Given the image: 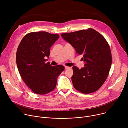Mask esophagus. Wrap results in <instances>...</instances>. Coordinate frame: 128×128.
I'll list each match as a JSON object with an SVG mask.
<instances>
[{"label":"esophagus","instance_id":"esophagus-1","mask_svg":"<svg viewBox=\"0 0 128 128\" xmlns=\"http://www.w3.org/2000/svg\"><path fill=\"white\" fill-rule=\"evenodd\" d=\"M64 68H65V70H67V69H68V68H70V67L68 66H64Z\"/></svg>","mask_w":128,"mask_h":128}]
</instances>
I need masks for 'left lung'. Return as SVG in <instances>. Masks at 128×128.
Segmentation results:
<instances>
[{"label": "left lung", "mask_w": 128, "mask_h": 128, "mask_svg": "<svg viewBox=\"0 0 128 128\" xmlns=\"http://www.w3.org/2000/svg\"><path fill=\"white\" fill-rule=\"evenodd\" d=\"M62 37L82 56L84 67H72V81L75 89L82 93L97 91L109 75L112 64L110 47L104 37L93 28L62 34Z\"/></svg>", "instance_id": "left-lung-1"}]
</instances>
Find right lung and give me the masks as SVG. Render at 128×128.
Instances as JSON below:
<instances>
[{
  "mask_svg": "<svg viewBox=\"0 0 128 128\" xmlns=\"http://www.w3.org/2000/svg\"><path fill=\"white\" fill-rule=\"evenodd\" d=\"M60 37L57 34L33 32L26 34L19 44L16 60L18 71L26 85L35 93L44 95L54 90L62 65L46 63L50 48Z\"/></svg>",
  "mask_w": 128,
  "mask_h": 128,
  "instance_id": "1",
  "label": "right lung"
}]
</instances>
